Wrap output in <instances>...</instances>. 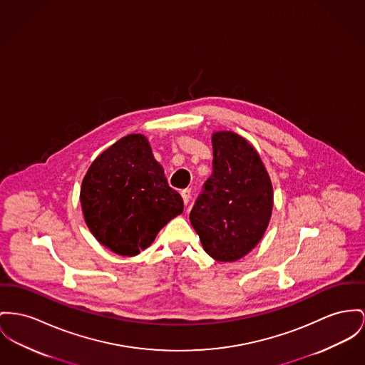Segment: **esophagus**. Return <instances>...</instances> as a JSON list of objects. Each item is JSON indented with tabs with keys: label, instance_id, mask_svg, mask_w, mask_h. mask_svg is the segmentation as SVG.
I'll return each instance as SVG.
<instances>
[{
	"label": "esophagus",
	"instance_id": "obj_1",
	"mask_svg": "<svg viewBox=\"0 0 365 365\" xmlns=\"http://www.w3.org/2000/svg\"><path fill=\"white\" fill-rule=\"evenodd\" d=\"M181 196H182L184 203H185V205H188V203H190V199H191V190H190V188L182 190V191H181Z\"/></svg>",
	"mask_w": 365,
	"mask_h": 365
}]
</instances>
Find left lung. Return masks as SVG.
<instances>
[{"instance_id":"left-lung-1","label":"left lung","mask_w":365,"mask_h":365,"mask_svg":"<svg viewBox=\"0 0 365 365\" xmlns=\"http://www.w3.org/2000/svg\"><path fill=\"white\" fill-rule=\"evenodd\" d=\"M213 173L190 213L205 252L217 262H237L263 238L272 212V185L257 153L243 137H212Z\"/></svg>"}]
</instances>
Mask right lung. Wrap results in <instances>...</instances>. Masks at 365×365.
Listing matches in <instances>:
<instances>
[{
  "mask_svg": "<svg viewBox=\"0 0 365 365\" xmlns=\"http://www.w3.org/2000/svg\"><path fill=\"white\" fill-rule=\"evenodd\" d=\"M80 202L91 234L120 256H137L184 209L143 134L123 137L98 156Z\"/></svg>",
  "mask_w": 365,
  "mask_h": 365,
  "instance_id": "1",
  "label": "right lung"
}]
</instances>
